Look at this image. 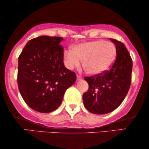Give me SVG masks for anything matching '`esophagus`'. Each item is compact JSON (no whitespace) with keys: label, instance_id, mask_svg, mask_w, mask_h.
<instances>
[{"label":"esophagus","instance_id":"obj_1","mask_svg":"<svg viewBox=\"0 0 149 149\" xmlns=\"http://www.w3.org/2000/svg\"><path fill=\"white\" fill-rule=\"evenodd\" d=\"M77 80H80V79H82V77H81V75L77 74Z\"/></svg>","mask_w":149,"mask_h":149}]
</instances>
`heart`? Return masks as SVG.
Instances as JSON below:
<instances>
[{
	"label": "heart",
	"mask_w": 149,
	"mask_h": 149,
	"mask_svg": "<svg viewBox=\"0 0 149 149\" xmlns=\"http://www.w3.org/2000/svg\"><path fill=\"white\" fill-rule=\"evenodd\" d=\"M116 49L109 41L95 40L83 42L71 47V51L65 52V65L69 69L79 66V60L85 72L98 74L107 71L114 62Z\"/></svg>",
	"instance_id": "b5f03b06"
}]
</instances>
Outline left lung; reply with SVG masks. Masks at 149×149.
I'll return each instance as SVG.
<instances>
[{"label": "left lung", "mask_w": 149, "mask_h": 149, "mask_svg": "<svg viewBox=\"0 0 149 149\" xmlns=\"http://www.w3.org/2000/svg\"><path fill=\"white\" fill-rule=\"evenodd\" d=\"M116 46L117 59L109 70L85 77L89 89L83 93L87 110L93 114L111 113L122 103L132 82V60L123 42L110 38Z\"/></svg>", "instance_id": "1"}]
</instances>
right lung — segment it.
<instances>
[{
    "label": "right lung",
    "mask_w": 149,
    "mask_h": 149,
    "mask_svg": "<svg viewBox=\"0 0 149 149\" xmlns=\"http://www.w3.org/2000/svg\"><path fill=\"white\" fill-rule=\"evenodd\" d=\"M62 37L41 36L29 40L18 58L17 84L25 102L47 113L60 107L76 74L64 64Z\"/></svg>",
    "instance_id": "obj_1"
}]
</instances>
